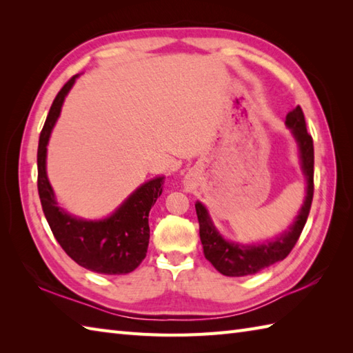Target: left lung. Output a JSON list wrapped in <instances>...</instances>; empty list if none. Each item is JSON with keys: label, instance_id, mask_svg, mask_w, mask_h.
I'll return each mask as SVG.
<instances>
[{"label": "left lung", "instance_id": "left-lung-1", "mask_svg": "<svg viewBox=\"0 0 353 353\" xmlns=\"http://www.w3.org/2000/svg\"><path fill=\"white\" fill-rule=\"evenodd\" d=\"M285 124L290 127L292 137L297 141L299 152H301L302 170L306 177V183H308L303 205L288 230H285L274 241H267L258 245L230 243L226 241L219 234V230L215 229L206 208L200 201L196 203L197 219L200 224V239L201 245H203L205 258L224 276L239 277L254 274L285 259L292 250V247L296 245L305 228V223L308 220L314 196V144L312 137L306 130L305 115L301 106L290 112L287 119H285Z\"/></svg>", "mask_w": 353, "mask_h": 353}]
</instances>
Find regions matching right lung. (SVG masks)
<instances>
[{
  "instance_id": "add662e5",
  "label": "right lung",
  "mask_w": 353,
  "mask_h": 353,
  "mask_svg": "<svg viewBox=\"0 0 353 353\" xmlns=\"http://www.w3.org/2000/svg\"><path fill=\"white\" fill-rule=\"evenodd\" d=\"M76 77H71L56 95L45 119L37 147V191L52 235L79 265L101 274H127L145 258L150 239L148 214L162 194L163 179L156 177L141 185L110 216L88 221L66 214L52 192L47 177V145L66 94Z\"/></svg>"
}]
</instances>
